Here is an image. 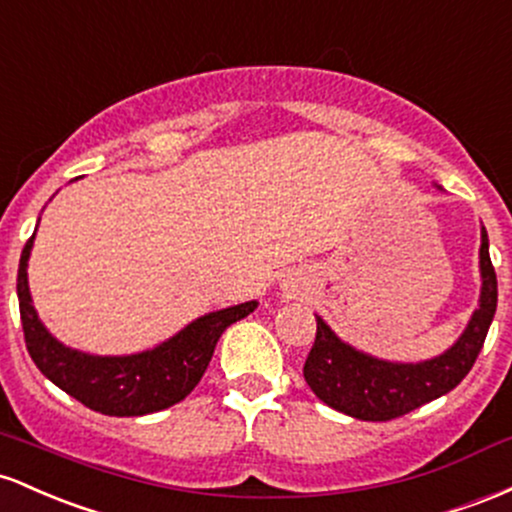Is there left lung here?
<instances>
[{
    "label": "left lung",
    "mask_w": 512,
    "mask_h": 512,
    "mask_svg": "<svg viewBox=\"0 0 512 512\" xmlns=\"http://www.w3.org/2000/svg\"><path fill=\"white\" fill-rule=\"evenodd\" d=\"M481 297L479 309L450 350L423 363H387L355 350L317 317V338L304 360V380L331 409L360 421H392L452 392L476 363L496 314L498 280L481 227Z\"/></svg>",
    "instance_id": "obj_1"
}]
</instances>
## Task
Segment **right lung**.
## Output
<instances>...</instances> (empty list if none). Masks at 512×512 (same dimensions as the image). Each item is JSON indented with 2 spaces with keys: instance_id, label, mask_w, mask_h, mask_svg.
<instances>
[{
  "instance_id": "add662e5",
  "label": "right lung",
  "mask_w": 512,
  "mask_h": 512,
  "mask_svg": "<svg viewBox=\"0 0 512 512\" xmlns=\"http://www.w3.org/2000/svg\"><path fill=\"white\" fill-rule=\"evenodd\" d=\"M33 237L21 251L19 278H16L28 355L62 392L82 401L86 409L106 416H145L186 399L208 370L222 331L234 321L249 317L258 304L251 300L205 314L162 346L135 355L82 353L62 346L57 338L50 336L33 309L26 273Z\"/></svg>"
}]
</instances>
